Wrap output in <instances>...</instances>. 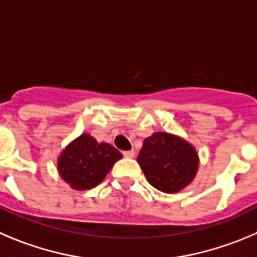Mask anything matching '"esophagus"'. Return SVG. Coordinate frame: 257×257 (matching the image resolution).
<instances>
[{"instance_id": "esophagus-1", "label": "esophagus", "mask_w": 257, "mask_h": 257, "mask_svg": "<svg viewBox=\"0 0 257 257\" xmlns=\"http://www.w3.org/2000/svg\"><path fill=\"white\" fill-rule=\"evenodd\" d=\"M123 155H124V157H126V158H133L134 157V151H124Z\"/></svg>"}]
</instances>
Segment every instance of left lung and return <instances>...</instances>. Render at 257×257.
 Instances as JSON below:
<instances>
[{
	"instance_id": "8db88e82",
	"label": "left lung",
	"mask_w": 257,
	"mask_h": 257,
	"mask_svg": "<svg viewBox=\"0 0 257 257\" xmlns=\"http://www.w3.org/2000/svg\"><path fill=\"white\" fill-rule=\"evenodd\" d=\"M137 162L153 188L172 194L193 181L199 157L195 148L183 138L157 132L146 138Z\"/></svg>"
}]
</instances>
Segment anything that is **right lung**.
<instances>
[{
  "instance_id": "right-lung-1",
  "label": "right lung",
  "mask_w": 257,
  "mask_h": 257,
  "mask_svg": "<svg viewBox=\"0 0 257 257\" xmlns=\"http://www.w3.org/2000/svg\"><path fill=\"white\" fill-rule=\"evenodd\" d=\"M123 157L109 143H97L90 134H81L69 143L58 158L62 179L76 190H88L99 185L112 165Z\"/></svg>"
}]
</instances>
